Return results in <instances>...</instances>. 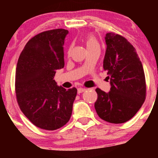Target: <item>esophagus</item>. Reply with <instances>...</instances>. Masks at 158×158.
Wrapping results in <instances>:
<instances>
[{
    "label": "esophagus",
    "mask_w": 158,
    "mask_h": 158,
    "mask_svg": "<svg viewBox=\"0 0 158 158\" xmlns=\"http://www.w3.org/2000/svg\"><path fill=\"white\" fill-rule=\"evenodd\" d=\"M85 90H86V89H85V88H78V89H77V92H78V94H81V93H82V92L85 91Z\"/></svg>",
    "instance_id": "obj_1"
}]
</instances>
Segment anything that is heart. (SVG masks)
Instances as JSON below:
<instances>
[{
  "label": "heart",
  "instance_id": "1",
  "mask_svg": "<svg viewBox=\"0 0 158 158\" xmlns=\"http://www.w3.org/2000/svg\"><path fill=\"white\" fill-rule=\"evenodd\" d=\"M85 42L88 50H90V49L96 48H99V41H98L97 38L95 37V35H93V34H88V35H87L86 37H85Z\"/></svg>",
  "mask_w": 158,
  "mask_h": 158
}]
</instances>
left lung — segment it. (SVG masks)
Wrapping results in <instances>:
<instances>
[{"mask_svg": "<svg viewBox=\"0 0 158 158\" xmlns=\"http://www.w3.org/2000/svg\"><path fill=\"white\" fill-rule=\"evenodd\" d=\"M103 68L110 79V90L97 88L94 107L99 117L119 124L131 119L146 99V85L143 64L135 48L123 36L108 32Z\"/></svg>", "mask_w": 158, "mask_h": 158, "instance_id": "obj_1", "label": "left lung"}]
</instances>
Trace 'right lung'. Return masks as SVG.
Here are the masks:
<instances>
[{
    "instance_id": "1",
    "label": "right lung",
    "mask_w": 158,
    "mask_h": 158,
    "mask_svg": "<svg viewBox=\"0 0 158 158\" xmlns=\"http://www.w3.org/2000/svg\"><path fill=\"white\" fill-rule=\"evenodd\" d=\"M68 31L56 29L37 34L21 52L15 73V94L20 109L38 128L53 131L64 126L72 114L77 94L54 80L64 66V39Z\"/></svg>"
}]
</instances>
